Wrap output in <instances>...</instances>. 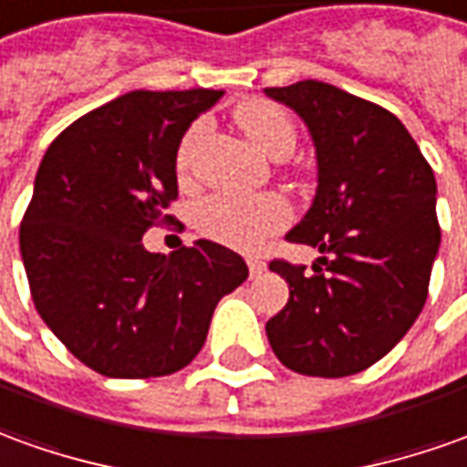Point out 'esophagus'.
I'll use <instances>...</instances> for the list:
<instances>
[{"label":"esophagus","instance_id":"esophagus-1","mask_svg":"<svg viewBox=\"0 0 467 467\" xmlns=\"http://www.w3.org/2000/svg\"><path fill=\"white\" fill-rule=\"evenodd\" d=\"M246 265H249V275H252L254 279L266 272V262H262L259 256H249V259H246Z\"/></svg>","mask_w":467,"mask_h":467}]
</instances>
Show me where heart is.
<instances>
[{
    "label": "heart",
    "instance_id": "heart-1",
    "mask_svg": "<svg viewBox=\"0 0 467 467\" xmlns=\"http://www.w3.org/2000/svg\"><path fill=\"white\" fill-rule=\"evenodd\" d=\"M236 121L252 144L272 160H285L297 144V130L287 111L275 101L252 99L236 109ZM202 124H195L182 137L178 150V167L185 170L191 160L192 144L198 141ZM289 221V205L279 195H239V192H215L202 201L198 223L215 241H223L234 249L254 252L272 234L285 228Z\"/></svg>",
    "mask_w": 467,
    "mask_h": 467
}]
</instances>
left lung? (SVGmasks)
I'll list each match as a JSON object with an SVG mask.
<instances>
[{
  "label": "left lung",
  "instance_id": "left-lung-1",
  "mask_svg": "<svg viewBox=\"0 0 467 467\" xmlns=\"http://www.w3.org/2000/svg\"><path fill=\"white\" fill-rule=\"evenodd\" d=\"M307 124L313 205L289 241L320 252L313 275L275 259L289 300L266 323L275 356L305 376L358 374L422 313L440 249L437 182L407 127L384 106L323 80L265 88Z\"/></svg>",
  "mask_w": 467,
  "mask_h": 467
}]
</instances>
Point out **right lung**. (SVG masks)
Here are the masks:
<instances>
[{"label":"right lung","instance_id":"right-lung-1","mask_svg":"<svg viewBox=\"0 0 467 467\" xmlns=\"http://www.w3.org/2000/svg\"><path fill=\"white\" fill-rule=\"evenodd\" d=\"M223 91H131L88 111L47 147L19 226L37 313L80 363L152 379L198 356L218 300L249 276L239 254L198 239L152 254L170 223L178 147Z\"/></svg>","mask_w":467,"mask_h":467}]
</instances>
